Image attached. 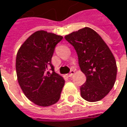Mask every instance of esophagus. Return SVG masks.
Here are the masks:
<instances>
[{"instance_id":"34e87169","label":"esophagus","mask_w":127,"mask_h":127,"mask_svg":"<svg viewBox=\"0 0 127 127\" xmlns=\"http://www.w3.org/2000/svg\"><path fill=\"white\" fill-rule=\"evenodd\" d=\"M74 73H75V70H70V73L67 75L68 76V77H71L73 74H74Z\"/></svg>"}]
</instances>
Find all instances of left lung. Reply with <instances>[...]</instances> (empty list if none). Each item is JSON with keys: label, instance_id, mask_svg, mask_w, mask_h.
<instances>
[{"label": "left lung", "instance_id": "left-lung-1", "mask_svg": "<svg viewBox=\"0 0 127 127\" xmlns=\"http://www.w3.org/2000/svg\"><path fill=\"white\" fill-rule=\"evenodd\" d=\"M75 48L86 82L80 88L81 96L90 102L104 98L114 86L117 65L110 49L94 30L85 27L64 37Z\"/></svg>", "mask_w": 127, "mask_h": 127}]
</instances>
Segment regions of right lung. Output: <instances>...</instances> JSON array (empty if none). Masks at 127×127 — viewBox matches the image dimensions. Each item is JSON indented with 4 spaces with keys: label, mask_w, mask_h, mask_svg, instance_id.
<instances>
[{
    "label": "right lung",
    "mask_w": 127,
    "mask_h": 127,
    "mask_svg": "<svg viewBox=\"0 0 127 127\" xmlns=\"http://www.w3.org/2000/svg\"><path fill=\"white\" fill-rule=\"evenodd\" d=\"M63 38L45 31H37L26 39L17 51L18 83L25 95L39 106L48 107L60 100L64 80L54 71L51 58L57 44Z\"/></svg>",
    "instance_id": "1"
}]
</instances>
